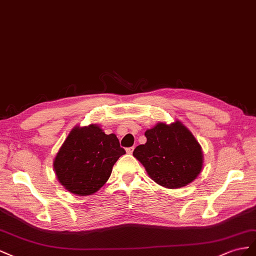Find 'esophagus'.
Returning <instances> with one entry per match:
<instances>
[{"mask_svg":"<svg viewBox=\"0 0 256 256\" xmlns=\"http://www.w3.org/2000/svg\"><path fill=\"white\" fill-rule=\"evenodd\" d=\"M133 151H134V147H130V148L126 149V153H128V154H132Z\"/></svg>","mask_w":256,"mask_h":256,"instance_id":"obj_1","label":"esophagus"}]
</instances>
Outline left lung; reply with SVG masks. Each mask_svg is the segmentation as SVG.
Returning a JSON list of instances; mask_svg holds the SVG:
<instances>
[{
  "instance_id": "1",
  "label": "left lung",
  "mask_w": 256,
  "mask_h": 256,
  "mask_svg": "<svg viewBox=\"0 0 256 256\" xmlns=\"http://www.w3.org/2000/svg\"><path fill=\"white\" fill-rule=\"evenodd\" d=\"M144 136L147 142L137 146L133 156L158 184L167 188H184L200 174L202 147L181 121L158 122L146 130Z\"/></svg>"
}]
</instances>
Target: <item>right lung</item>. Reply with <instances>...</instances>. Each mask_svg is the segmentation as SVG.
Here are the masks:
<instances>
[{
    "mask_svg": "<svg viewBox=\"0 0 256 256\" xmlns=\"http://www.w3.org/2000/svg\"><path fill=\"white\" fill-rule=\"evenodd\" d=\"M126 154L114 134H105L98 124L76 126L54 160V170L68 192L86 196L103 186L118 158Z\"/></svg>",
    "mask_w": 256,
    "mask_h": 256,
    "instance_id": "right-lung-1",
    "label": "right lung"
}]
</instances>
